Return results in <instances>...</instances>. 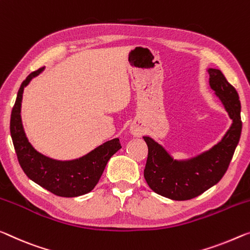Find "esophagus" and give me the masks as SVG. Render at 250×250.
<instances>
[{"instance_id":"esophagus-1","label":"esophagus","mask_w":250,"mask_h":250,"mask_svg":"<svg viewBox=\"0 0 250 250\" xmlns=\"http://www.w3.org/2000/svg\"><path fill=\"white\" fill-rule=\"evenodd\" d=\"M129 133L135 137H141L144 134V129H143V127H141L140 125L133 124L129 128Z\"/></svg>"}]
</instances>
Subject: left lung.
Listing matches in <instances>:
<instances>
[{"instance_id": "obj_1", "label": "left lung", "mask_w": 250, "mask_h": 250, "mask_svg": "<svg viewBox=\"0 0 250 250\" xmlns=\"http://www.w3.org/2000/svg\"><path fill=\"white\" fill-rule=\"evenodd\" d=\"M209 85L224 105L232 124L220 142L189 160H174L162 145L144 136L148 147L144 178L155 193L172 200H189L220 181L239 142L243 123L237 90L219 69L209 68Z\"/></svg>"}]
</instances>
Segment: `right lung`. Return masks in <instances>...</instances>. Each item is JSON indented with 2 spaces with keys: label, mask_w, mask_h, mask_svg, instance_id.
Segmentation results:
<instances>
[{
  "label": "right lung",
  "mask_w": 250,
  "mask_h": 250,
  "mask_svg": "<svg viewBox=\"0 0 250 250\" xmlns=\"http://www.w3.org/2000/svg\"><path fill=\"white\" fill-rule=\"evenodd\" d=\"M44 68L30 74L21 83L17 101L11 113L10 132L19 163L26 176L51 193L64 198H74L90 192L98 183L106 164L118 149L120 138L106 142L79 159L58 161L41 154L34 148L23 129L21 103L24 87Z\"/></svg>",
  "instance_id": "add662e5"
}]
</instances>
